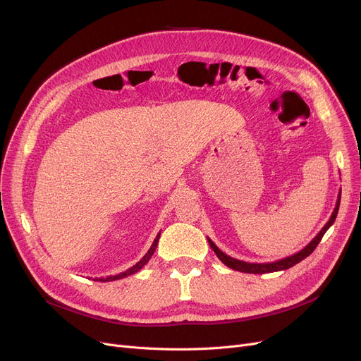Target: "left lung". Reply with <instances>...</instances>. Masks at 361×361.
<instances>
[{
  "instance_id": "8db88e82",
  "label": "left lung",
  "mask_w": 361,
  "mask_h": 361,
  "mask_svg": "<svg viewBox=\"0 0 361 361\" xmlns=\"http://www.w3.org/2000/svg\"><path fill=\"white\" fill-rule=\"evenodd\" d=\"M339 202H341V192L338 195V200H336V204H335V209L329 218V221L325 224L324 228H322L317 235L306 245L305 249H301L298 253H294L293 256H288V257H283L281 260H276V262H271V263H249V262H243V260H238V259H234L228 255H225L224 252H221L218 249V245L211 240L207 238V241H209V245L212 247V250L215 252V255L218 256V259L226 264V267L234 269V271H238V272H244V274H269V272H278V271H286V269H290L291 267H294V264H297L298 262H301L302 259H306L307 256H310L313 253V250L317 247V244L320 243L322 237L325 235V233L329 230V226L335 222L336 219V215H338V209H339Z\"/></svg>"
}]
</instances>
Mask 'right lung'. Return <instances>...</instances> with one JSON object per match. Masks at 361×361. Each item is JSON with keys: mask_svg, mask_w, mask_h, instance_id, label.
Returning <instances> with one entry per match:
<instances>
[{"mask_svg": "<svg viewBox=\"0 0 361 361\" xmlns=\"http://www.w3.org/2000/svg\"><path fill=\"white\" fill-rule=\"evenodd\" d=\"M159 237H161V231L158 233V235H157V238L154 240V243H152V245H150V249L147 250V253L136 263V264H133L131 268H128L127 271H124V272H121V274H117V275H109V276H106V278H104V276H101V278H94L93 281H101V282H109V281H117V279H121V278H126V276H128V275H133V274H136V272H139L145 264L149 262V259L152 257V255H154V252L157 250V245H158V241H159Z\"/></svg>", "mask_w": 361, "mask_h": 361, "instance_id": "add662e5", "label": "right lung"}]
</instances>
